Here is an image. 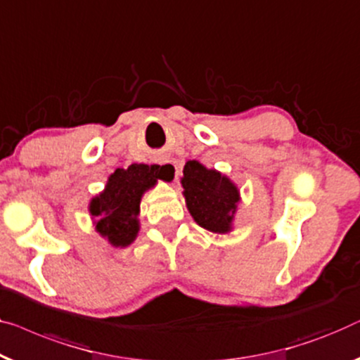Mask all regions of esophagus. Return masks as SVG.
Segmentation results:
<instances>
[{
    "label": "esophagus",
    "mask_w": 360,
    "mask_h": 360,
    "mask_svg": "<svg viewBox=\"0 0 360 360\" xmlns=\"http://www.w3.org/2000/svg\"><path fill=\"white\" fill-rule=\"evenodd\" d=\"M160 172L167 180H175L179 175V167L170 160H165V162H160Z\"/></svg>",
    "instance_id": "34e87169"
}]
</instances>
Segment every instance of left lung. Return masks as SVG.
<instances>
[{
    "label": "left lung",
    "instance_id": "8db88e82",
    "mask_svg": "<svg viewBox=\"0 0 360 360\" xmlns=\"http://www.w3.org/2000/svg\"><path fill=\"white\" fill-rule=\"evenodd\" d=\"M184 196L198 226L214 233H227L240 201V193L231 179L198 160H188L181 176Z\"/></svg>",
    "mask_w": 360,
    "mask_h": 360
}]
</instances>
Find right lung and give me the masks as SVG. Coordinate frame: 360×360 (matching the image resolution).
I'll use <instances>...</instances> for the list:
<instances>
[{"instance_id": "obj_1", "label": "right lung", "mask_w": 360, "mask_h": 360, "mask_svg": "<svg viewBox=\"0 0 360 360\" xmlns=\"http://www.w3.org/2000/svg\"><path fill=\"white\" fill-rule=\"evenodd\" d=\"M164 179L159 165L131 164L108 176L105 190L92 198L89 212L96 231L113 247H128L139 231V202L146 191Z\"/></svg>"}]
</instances>
